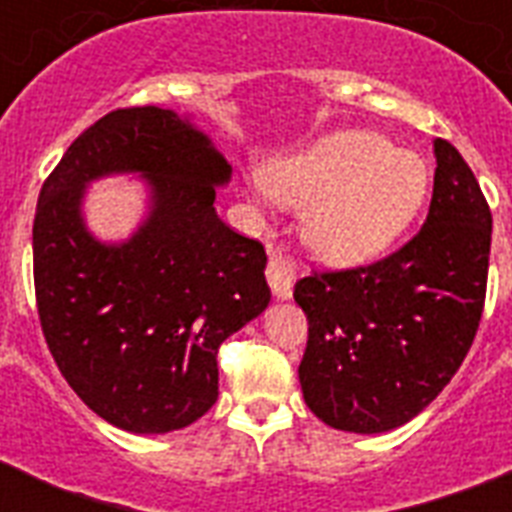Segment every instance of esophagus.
<instances>
[{
	"label": "esophagus",
	"instance_id": "obj_1",
	"mask_svg": "<svg viewBox=\"0 0 512 512\" xmlns=\"http://www.w3.org/2000/svg\"><path fill=\"white\" fill-rule=\"evenodd\" d=\"M265 276H268V284H271L273 295L279 300H287L292 295V287H295L297 279V265L292 257L281 255V252H273L268 257V265H265Z\"/></svg>",
	"mask_w": 512,
	"mask_h": 512
}]
</instances>
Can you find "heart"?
Segmentation results:
<instances>
[{"label": "heart", "mask_w": 512, "mask_h": 512, "mask_svg": "<svg viewBox=\"0 0 512 512\" xmlns=\"http://www.w3.org/2000/svg\"><path fill=\"white\" fill-rule=\"evenodd\" d=\"M268 191L305 207L303 236L327 263L372 260L404 233L428 191L420 156L372 132H335L303 154L273 159Z\"/></svg>", "instance_id": "1"}]
</instances>
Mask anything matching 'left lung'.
Masks as SVG:
<instances>
[{
    "instance_id": "left-lung-1",
    "label": "left lung",
    "mask_w": 512,
    "mask_h": 512,
    "mask_svg": "<svg viewBox=\"0 0 512 512\" xmlns=\"http://www.w3.org/2000/svg\"><path fill=\"white\" fill-rule=\"evenodd\" d=\"M492 212L449 140H436L428 220L404 247L295 284L308 316L305 404L329 428L385 433L446 388L481 324Z\"/></svg>"
}]
</instances>
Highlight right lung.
Wrapping results in <instances>:
<instances>
[{
	"label": "right lung",
	"mask_w": 512,
	"mask_h": 512,
	"mask_svg": "<svg viewBox=\"0 0 512 512\" xmlns=\"http://www.w3.org/2000/svg\"><path fill=\"white\" fill-rule=\"evenodd\" d=\"M143 171L149 220L119 248L92 240L83 185ZM231 164L159 106L116 108L68 146L34 217L42 335L74 393L116 428L170 433L217 401V348L268 308L265 249L225 225L215 185Z\"/></svg>",
	"instance_id": "right-lung-1"
}]
</instances>
